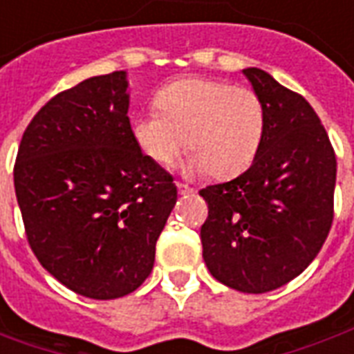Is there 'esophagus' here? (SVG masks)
<instances>
[{
	"mask_svg": "<svg viewBox=\"0 0 354 354\" xmlns=\"http://www.w3.org/2000/svg\"><path fill=\"white\" fill-rule=\"evenodd\" d=\"M176 187H178V193H180V195H187V193H193V187H189L187 184H182V182H176Z\"/></svg>",
	"mask_w": 354,
	"mask_h": 354,
	"instance_id": "obj_1",
	"label": "esophagus"
}]
</instances>
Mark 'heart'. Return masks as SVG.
<instances>
[{
	"label": "heart",
	"mask_w": 354,
	"mask_h": 354,
	"mask_svg": "<svg viewBox=\"0 0 354 354\" xmlns=\"http://www.w3.org/2000/svg\"><path fill=\"white\" fill-rule=\"evenodd\" d=\"M159 113L132 121V138L147 159L167 167L184 146L187 174L233 178L245 172L266 138L267 111L260 94L227 81L187 77L155 94Z\"/></svg>",
	"instance_id": "heart-1"
}]
</instances>
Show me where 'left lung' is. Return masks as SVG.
<instances>
[{
    "mask_svg": "<svg viewBox=\"0 0 354 354\" xmlns=\"http://www.w3.org/2000/svg\"><path fill=\"white\" fill-rule=\"evenodd\" d=\"M266 104L260 153L231 182L208 185L201 227L208 271L246 294L281 288L309 266L334 220L335 153L304 96L260 68L243 70Z\"/></svg>",
    "mask_w": 354,
    "mask_h": 354,
    "instance_id": "8db88e82",
    "label": "left lung"
}]
</instances>
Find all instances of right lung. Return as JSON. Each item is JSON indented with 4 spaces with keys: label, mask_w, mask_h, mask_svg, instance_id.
<instances>
[{
    "label": "right lung",
    "mask_w": 354,
    "mask_h": 354,
    "mask_svg": "<svg viewBox=\"0 0 354 354\" xmlns=\"http://www.w3.org/2000/svg\"><path fill=\"white\" fill-rule=\"evenodd\" d=\"M127 72L81 81L30 121L15 165L28 243L66 288L93 299L146 281L176 205L172 176L132 138Z\"/></svg>",
    "instance_id": "right-lung-1"
}]
</instances>
